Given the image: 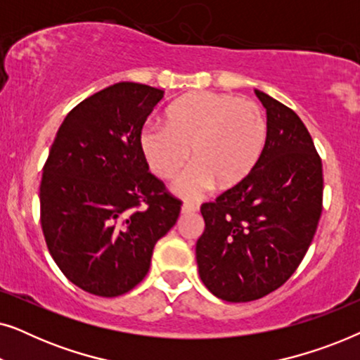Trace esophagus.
Instances as JSON below:
<instances>
[{
  "label": "esophagus",
  "instance_id": "1",
  "mask_svg": "<svg viewBox=\"0 0 360 360\" xmlns=\"http://www.w3.org/2000/svg\"><path fill=\"white\" fill-rule=\"evenodd\" d=\"M198 211V205L195 203H185L184 206H181V213L188 214V213H196Z\"/></svg>",
  "mask_w": 360,
  "mask_h": 360
}]
</instances>
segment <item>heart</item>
I'll return each instance as SVG.
<instances>
[{"label": "heart", "instance_id": "b5f03b06", "mask_svg": "<svg viewBox=\"0 0 360 360\" xmlns=\"http://www.w3.org/2000/svg\"><path fill=\"white\" fill-rule=\"evenodd\" d=\"M267 122L257 103L213 91H193L172 103L165 127L147 126L139 147L149 169L160 180H172L191 160L195 165L175 184L186 198L213 186L243 184L262 155Z\"/></svg>", "mask_w": 360, "mask_h": 360}]
</instances>
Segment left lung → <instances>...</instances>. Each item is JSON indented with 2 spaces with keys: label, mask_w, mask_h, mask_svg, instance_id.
<instances>
[{
  "label": "left lung",
  "mask_w": 360,
  "mask_h": 360,
  "mask_svg": "<svg viewBox=\"0 0 360 360\" xmlns=\"http://www.w3.org/2000/svg\"><path fill=\"white\" fill-rule=\"evenodd\" d=\"M255 95L267 110L262 155L243 184L200 210V278L231 303L282 287L302 264L323 211V164L307 126L272 96Z\"/></svg>",
  "instance_id": "8db88e82"
}]
</instances>
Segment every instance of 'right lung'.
Here are the masks:
<instances>
[{"label":"right lung","instance_id":"right-lung-1","mask_svg":"<svg viewBox=\"0 0 360 360\" xmlns=\"http://www.w3.org/2000/svg\"><path fill=\"white\" fill-rule=\"evenodd\" d=\"M164 90L121 82L68 112L49 150L39 188L52 259L78 288L120 297L142 282L157 240L181 201L152 175L142 126Z\"/></svg>","mask_w":360,"mask_h":360}]
</instances>
